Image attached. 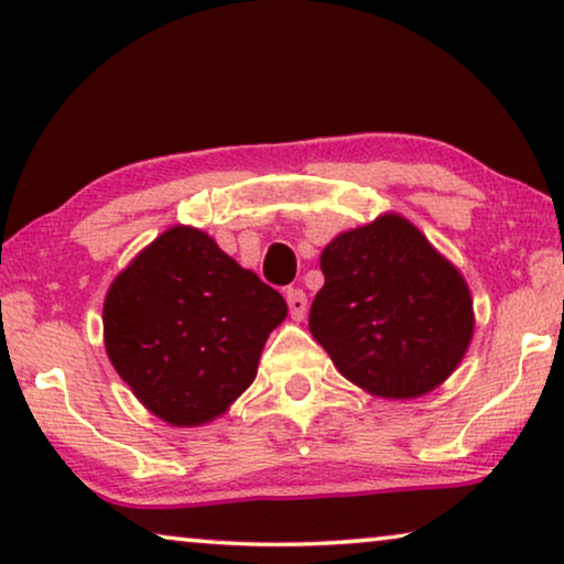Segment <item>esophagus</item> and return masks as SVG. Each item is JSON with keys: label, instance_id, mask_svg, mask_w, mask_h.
I'll return each instance as SVG.
<instances>
[{"label": "esophagus", "instance_id": "1", "mask_svg": "<svg viewBox=\"0 0 564 564\" xmlns=\"http://www.w3.org/2000/svg\"><path fill=\"white\" fill-rule=\"evenodd\" d=\"M288 305H290V315L295 321H303L305 318V311H307V297L303 290H288Z\"/></svg>", "mask_w": 564, "mask_h": 564}]
</instances>
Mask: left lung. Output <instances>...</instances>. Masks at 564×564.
<instances>
[{
    "instance_id": "left-lung-1",
    "label": "left lung",
    "mask_w": 564,
    "mask_h": 564,
    "mask_svg": "<svg viewBox=\"0 0 564 564\" xmlns=\"http://www.w3.org/2000/svg\"><path fill=\"white\" fill-rule=\"evenodd\" d=\"M311 334L346 380L384 400L436 390L475 334L465 276L398 213L344 230L321 253Z\"/></svg>"
}]
</instances>
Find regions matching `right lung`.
<instances>
[{"label":"right lung","mask_w":564,"mask_h":564,"mask_svg":"<svg viewBox=\"0 0 564 564\" xmlns=\"http://www.w3.org/2000/svg\"><path fill=\"white\" fill-rule=\"evenodd\" d=\"M284 318L280 292L205 230L174 226L112 280L105 349L145 411L192 429L220 419L249 388Z\"/></svg>","instance_id":"1"}]
</instances>
